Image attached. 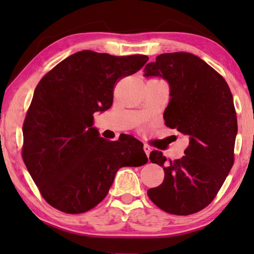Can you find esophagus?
<instances>
[{
	"mask_svg": "<svg viewBox=\"0 0 254 254\" xmlns=\"http://www.w3.org/2000/svg\"><path fill=\"white\" fill-rule=\"evenodd\" d=\"M143 149H144V152H145V154L147 155V157H149V154H150V152H152V149H150V147L148 146V145H144V147H143Z\"/></svg>",
	"mask_w": 254,
	"mask_h": 254,
	"instance_id": "34e87169",
	"label": "esophagus"
}]
</instances>
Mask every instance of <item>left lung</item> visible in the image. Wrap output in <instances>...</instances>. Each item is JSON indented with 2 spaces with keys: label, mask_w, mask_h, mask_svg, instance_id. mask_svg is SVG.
Wrapping results in <instances>:
<instances>
[{
  "label": "left lung",
  "mask_w": 254,
  "mask_h": 254,
  "mask_svg": "<svg viewBox=\"0 0 254 254\" xmlns=\"http://www.w3.org/2000/svg\"><path fill=\"white\" fill-rule=\"evenodd\" d=\"M144 76L168 83L165 124L189 137L180 159L168 163L161 152L150 153V161L164 168L165 179L147 194L167 213L194 214L213 201L234 165L238 124L233 95L222 75L187 52L158 56L145 66Z\"/></svg>",
  "instance_id": "1"
}]
</instances>
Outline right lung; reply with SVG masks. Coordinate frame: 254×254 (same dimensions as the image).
I'll return each instance as SVG.
<instances>
[{
  "instance_id": "right-lung-1",
  "label": "right lung",
  "mask_w": 254,
  "mask_h": 254,
  "mask_svg": "<svg viewBox=\"0 0 254 254\" xmlns=\"http://www.w3.org/2000/svg\"><path fill=\"white\" fill-rule=\"evenodd\" d=\"M148 57H115L84 50L64 59L41 78L23 127V159L51 206L67 214L95 207L122 167L147 163L132 135L109 142L93 115L109 109L119 79L139 71Z\"/></svg>"
}]
</instances>
